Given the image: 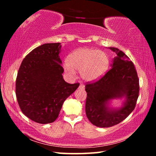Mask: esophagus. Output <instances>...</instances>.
<instances>
[{
	"instance_id": "obj_1",
	"label": "esophagus",
	"mask_w": 156,
	"mask_h": 156,
	"mask_svg": "<svg viewBox=\"0 0 156 156\" xmlns=\"http://www.w3.org/2000/svg\"><path fill=\"white\" fill-rule=\"evenodd\" d=\"M79 88L82 89V90H83V89H84V85L83 84H80V86H79Z\"/></svg>"
}]
</instances>
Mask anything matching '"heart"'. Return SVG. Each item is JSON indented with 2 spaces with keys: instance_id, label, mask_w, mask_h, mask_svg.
Listing matches in <instances>:
<instances>
[{
  "instance_id": "heart-1",
  "label": "heart",
  "mask_w": 156,
  "mask_h": 156,
  "mask_svg": "<svg viewBox=\"0 0 156 156\" xmlns=\"http://www.w3.org/2000/svg\"><path fill=\"white\" fill-rule=\"evenodd\" d=\"M109 66L108 56L104 52L90 48L78 49L69 55L68 64L64 65V70L73 76L75 71L80 72L86 80H94L107 71Z\"/></svg>"
}]
</instances>
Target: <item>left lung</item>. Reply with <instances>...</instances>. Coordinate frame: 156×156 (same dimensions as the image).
<instances>
[{"label": "left lung", "mask_w": 156, "mask_h": 156, "mask_svg": "<svg viewBox=\"0 0 156 156\" xmlns=\"http://www.w3.org/2000/svg\"><path fill=\"white\" fill-rule=\"evenodd\" d=\"M116 54L112 68L97 80L88 82L86 114L91 123L99 127H109L119 124L134 110L140 92V82L133 63L122 51L110 48ZM125 96L124 106L119 110H110L106 102Z\"/></svg>", "instance_id": "1"}]
</instances>
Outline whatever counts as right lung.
Masks as SVG:
<instances>
[{"instance_id": "add662e5", "label": "right lung", "mask_w": 156, "mask_h": 156, "mask_svg": "<svg viewBox=\"0 0 156 156\" xmlns=\"http://www.w3.org/2000/svg\"><path fill=\"white\" fill-rule=\"evenodd\" d=\"M59 43L45 44L29 53L20 66L15 93L23 113L40 124L54 122L65 100L80 84L63 79Z\"/></svg>"}]
</instances>
